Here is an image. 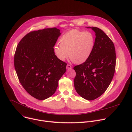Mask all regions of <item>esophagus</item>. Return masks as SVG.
<instances>
[{"mask_svg": "<svg viewBox=\"0 0 132 132\" xmlns=\"http://www.w3.org/2000/svg\"><path fill=\"white\" fill-rule=\"evenodd\" d=\"M71 68H72V67H71V65H70L69 64L67 65V66H66V69H71Z\"/></svg>", "mask_w": 132, "mask_h": 132, "instance_id": "obj_1", "label": "esophagus"}]
</instances>
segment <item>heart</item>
<instances>
[{"mask_svg": "<svg viewBox=\"0 0 132 132\" xmlns=\"http://www.w3.org/2000/svg\"><path fill=\"white\" fill-rule=\"evenodd\" d=\"M94 44L95 38L92 33L73 30L63 36L59 40L60 45H55L54 51L59 61H65L69 54L71 61L82 64L89 58Z\"/></svg>", "mask_w": 132, "mask_h": 132, "instance_id": "b5f03b06", "label": "heart"}]
</instances>
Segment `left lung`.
Listing matches in <instances>:
<instances>
[{"label": "left lung", "mask_w": 132, "mask_h": 132, "mask_svg": "<svg viewBox=\"0 0 132 132\" xmlns=\"http://www.w3.org/2000/svg\"><path fill=\"white\" fill-rule=\"evenodd\" d=\"M92 29L96 33L92 53L87 61L74 67L75 88L81 97L88 101L96 99L106 91L116 66L113 42L101 29L94 27Z\"/></svg>", "instance_id": "obj_1"}]
</instances>
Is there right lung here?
I'll return each mask as SVG.
<instances>
[{
	"mask_svg": "<svg viewBox=\"0 0 132 132\" xmlns=\"http://www.w3.org/2000/svg\"><path fill=\"white\" fill-rule=\"evenodd\" d=\"M61 35L56 27L29 32L18 43L14 66L18 79L26 91L39 100L51 97L67 64L57 58L54 46Z\"/></svg>",
	"mask_w": 132,
	"mask_h": 132,
	"instance_id": "right-lung-1",
	"label": "right lung"
}]
</instances>
